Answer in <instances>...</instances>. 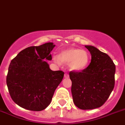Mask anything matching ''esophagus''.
<instances>
[{"mask_svg":"<svg viewBox=\"0 0 125 125\" xmlns=\"http://www.w3.org/2000/svg\"><path fill=\"white\" fill-rule=\"evenodd\" d=\"M64 77H65V78H69V75L67 73H65V74H64Z\"/></svg>","mask_w":125,"mask_h":125,"instance_id":"esophagus-1","label":"esophagus"}]
</instances>
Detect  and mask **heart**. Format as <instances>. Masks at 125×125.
<instances>
[{
	"mask_svg": "<svg viewBox=\"0 0 125 125\" xmlns=\"http://www.w3.org/2000/svg\"><path fill=\"white\" fill-rule=\"evenodd\" d=\"M53 61L58 64L61 62L68 63L70 70L80 71L88 65L89 55L85 50L70 48L62 51L58 56H54Z\"/></svg>",
	"mask_w": 125,
	"mask_h": 125,
	"instance_id": "b5f03b06",
	"label": "heart"
}]
</instances>
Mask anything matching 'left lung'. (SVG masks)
<instances>
[{
    "label": "left lung",
    "mask_w": 125,
    "mask_h": 125,
    "mask_svg": "<svg viewBox=\"0 0 125 125\" xmlns=\"http://www.w3.org/2000/svg\"><path fill=\"white\" fill-rule=\"evenodd\" d=\"M91 55L88 67L81 71H70L73 101L81 109L103 106L115 87V65L105 53L93 46H85Z\"/></svg>",
    "instance_id": "8db88e82"
}]
</instances>
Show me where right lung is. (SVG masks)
I'll list each match as a JSON object with an SVG mask.
<instances>
[{"instance_id": "1", "label": "right lung", "mask_w": 125, "mask_h": 125, "mask_svg": "<svg viewBox=\"0 0 125 125\" xmlns=\"http://www.w3.org/2000/svg\"><path fill=\"white\" fill-rule=\"evenodd\" d=\"M55 45L47 43L30 46L10 62L6 82L13 101L21 108L40 111L52 101L55 89L63 78L61 70L52 71L43 60L52 59Z\"/></svg>"}]
</instances>
